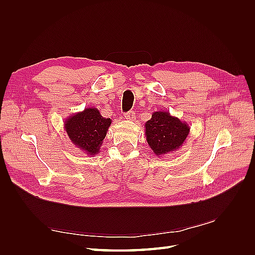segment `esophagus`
<instances>
[{"label": "esophagus", "instance_id": "obj_1", "mask_svg": "<svg viewBox=\"0 0 255 255\" xmlns=\"http://www.w3.org/2000/svg\"><path fill=\"white\" fill-rule=\"evenodd\" d=\"M135 117H136V114H135L133 111L128 112V113L125 114V118H126L127 120H128V121H133V120L135 119Z\"/></svg>", "mask_w": 255, "mask_h": 255}]
</instances>
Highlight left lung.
<instances>
[{"label": "left lung", "mask_w": 255, "mask_h": 255, "mask_svg": "<svg viewBox=\"0 0 255 255\" xmlns=\"http://www.w3.org/2000/svg\"><path fill=\"white\" fill-rule=\"evenodd\" d=\"M144 128L146 141L157 156L179 150L190 132L186 121L173 117L166 111L154 112L151 119L145 122Z\"/></svg>", "instance_id": "1"}]
</instances>
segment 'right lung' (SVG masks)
I'll list each match as a JSON object with an SVG mask.
<instances>
[{
  "label": "right lung",
  "mask_w": 255,
  "mask_h": 255,
  "mask_svg": "<svg viewBox=\"0 0 255 255\" xmlns=\"http://www.w3.org/2000/svg\"><path fill=\"white\" fill-rule=\"evenodd\" d=\"M111 125V118L102 117L98 109L86 107L67 118L64 128L76 148L88 156H95L100 152Z\"/></svg>",
  "instance_id": "1"
}]
</instances>
